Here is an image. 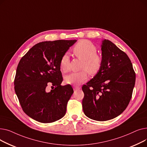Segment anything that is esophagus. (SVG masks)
Listing matches in <instances>:
<instances>
[{
    "mask_svg": "<svg viewBox=\"0 0 147 147\" xmlns=\"http://www.w3.org/2000/svg\"><path fill=\"white\" fill-rule=\"evenodd\" d=\"M73 89H74V90H78V89H80V87L78 86H74Z\"/></svg>",
    "mask_w": 147,
    "mask_h": 147,
    "instance_id": "34e87169",
    "label": "esophagus"
}]
</instances>
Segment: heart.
<instances>
[{"label": "heart", "mask_w": 147, "mask_h": 147, "mask_svg": "<svg viewBox=\"0 0 147 147\" xmlns=\"http://www.w3.org/2000/svg\"><path fill=\"white\" fill-rule=\"evenodd\" d=\"M74 55L83 59L81 69L83 70L72 73L65 76V82L68 84L79 85L88 79V72L92 75L96 74L102 65V58L97 52V48L93 43L88 40H82L77 43L73 48ZM60 68L64 73L69 69V58L67 53L61 57L59 61Z\"/></svg>", "instance_id": "b5f03b06"}]
</instances>
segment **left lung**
Listing matches in <instances>:
<instances>
[{"instance_id": "obj_1", "label": "left lung", "mask_w": 147, "mask_h": 147, "mask_svg": "<svg viewBox=\"0 0 147 147\" xmlns=\"http://www.w3.org/2000/svg\"><path fill=\"white\" fill-rule=\"evenodd\" d=\"M102 65L99 72L82 86L84 114L92 120L107 121L125 110L135 86L136 74L127 54L113 42L101 45Z\"/></svg>"}]
</instances>
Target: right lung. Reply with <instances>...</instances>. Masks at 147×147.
<instances>
[{
  "label": "right lung",
  "instance_id": "add662e5",
  "mask_svg": "<svg viewBox=\"0 0 147 147\" xmlns=\"http://www.w3.org/2000/svg\"><path fill=\"white\" fill-rule=\"evenodd\" d=\"M76 40L38 43L23 56L18 65L14 89L22 109L32 119L52 123L63 118L73 94L70 84L63 80L59 61ZM53 88L47 90L49 84Z\"/></svg>",
  "mask_w": 147,
  "mask_h": 147
}]
</instances>
